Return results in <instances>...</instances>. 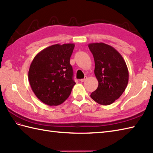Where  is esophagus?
<instances>
[{
	"label": "esophagus",
	"instance_id": "obj_1",
	"mask_svg": "<svg viewBox=\"0 0 153 153\" xmlns=\"http://www.w3.org/2000/svg\"><path fill=\"white\" fill-rule=\"evenodd\" d=\"M87 76H86V77H85V78H83V79H80V82H85L86 79H87Z\"/></svg>",
	"mask_w": 153,
	"mask_h": 153
}]
</instances>
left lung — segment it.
Masks as SVG:
<instances>
[{"label": "left lung", "mask_w": 153, "mask_h": 153, "mask_svg": "<svg viewBox=\"0 0 153 153\" xmlns=\"http://www.w3.org/2000/svg\"><path fill=\"white\" fill-rule=\"evenodd\" d=\"M88 47L95 60V75L99 82L91 97L102 105H109L120 98L128 83L129 72L125 60L114 48L103 43Z\"/></svg>", "instance_id": "8db88e82"}]
</instances>
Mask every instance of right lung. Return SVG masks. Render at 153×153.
I'll return each mask as SVG.
<instances>
[{"label": "right lung", "instance_id": "add662e5", "mask_svg": "<svg viewBox=\"0 0 153 153\" xmlns=\"http://www.w3.org/2000/svg\"><path fill=\"white\" fill-rule=\"evenodd\" d=\"M75 45H53L33 58L28 72L31 89L41 102L57 106L66 100L74 86L70 59Z\"/></svg>", "mask_w": 153, "mask_h": 153}]
</instances>
